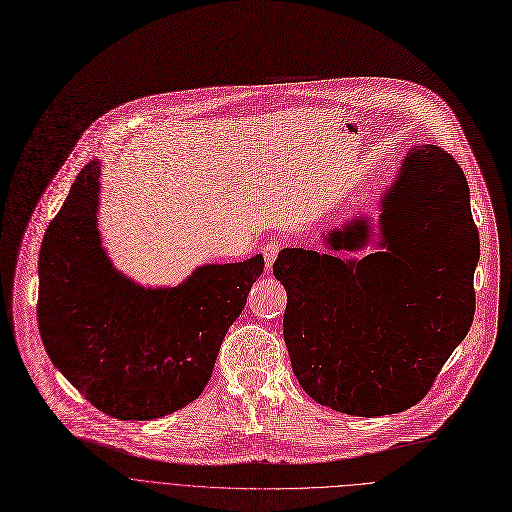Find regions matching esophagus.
Here are the masks:
<instances>
[{
  "label": "esophagus",
  "instance_id": "1",
  "mask_svg": "<svg viewBox=\"0 0 512 512\" xmlns=\"http://www.w3.org/2000/svg\"><path fill=\"white\" fill-rule=\"evenodd\" d=\"M279 249H281V243L279 241H269L265 247H263V257H265V267L271 269L277 255H279Z\"/></svg>",
  "mask_w": 512,
  "mask_h": 512
}]
</instances>
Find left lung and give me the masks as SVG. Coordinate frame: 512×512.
Returning <instances> with one entry per match:
<instances>
[{"label":"left lung","mask_w":512,"mask_h":512,"mask_svg":"<svg viewBox=\"0 0 512 512\" xmlns=\"http://www.w3.org/2000/svg\"><path fill=\"white\" fill-rule=\"evenodd\" d=\"M368 217L323 233L327 253L283 249L273 275L287 291L283 337L299 386L350 416L404 412L430 390L474 317L480 257L462 168L436 144L408 150Z\"/></svg>","instance_id":"8db88e82"}]
</instances>
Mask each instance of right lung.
Masks as SVG:
<instances>
[{
  "mask_svg": "<svg viewBox=\"0 0 512 512\" xmlns=\"http://www.w3.org/2000/svg\"><path fill=\"white\" fill-rule=\"evenodd\" d=\"M100 160L86 164L40 249L38 325L64 378L118 420L173 414L201 396L263 273V255L197 267L177 287L116 271L98 231Z\"/></svg>",
  "mask_w": 512,
  "mask_h": 512,
  "instance_id": "add662e5",
  "label": "right lung"
}]
</instances>
